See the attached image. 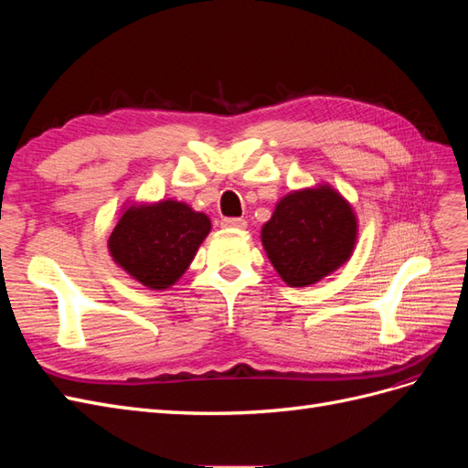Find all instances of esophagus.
<instances>
[{
	"instance_id": "obj_1",
	"label": "esophagus",
	"mask_w": 468,
	"mask_h": 468,
	"mask_svg": "<svg viewBox=\"0 0 468 468\" xmlns=\"http://www.w3.org/2000/svg\"><path fill=\"white\" fill-rule=\"evenodd\" d=\"M222 229H238V230H244L246 229V220L244 218H222Z\"/></svg>"
}]
</instances>
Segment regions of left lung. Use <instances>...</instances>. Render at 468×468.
Wrapping results in <instances>:
<instances>
[{
    "mask_svg": "<svg viewBox=\"0 0 468 468\" xmlns=\"http://www.w3.org/2000/svg\"><path fill=\"white\" fill-rule=\"evenodd\" d=\"M357 220L349 203L328 186L289 193L263 224L269 261L291 287H308L349 260Z\"/></svg>",
    "mask_w": 468,
    "mask_h": 468,
    "instance_id": "1",
    "label": "left lung"
}]
</instances>
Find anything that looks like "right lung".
<instances>
[{"instance_id":"obj_1","label":"right lung","mask_w":468,"mask_h":468,"mask_svg":"<svg viewBox=\"0 0 468 468\" xmlns=\"http://www.w3.org/2000/svg\"><path fill=\"white\" fill-rule=\"evenodd\" d=\"M208 232V217L186 203L131 207L109 236V251L126 273L160 291L186 273Z\"/></svg>"}]
</instances>
